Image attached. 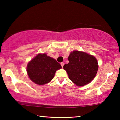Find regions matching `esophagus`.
<instances>
[{
    "label": "esophagus",
    "instance_id": "1",
    "mask_svg": "<svg viewBox=\"0 0 120 120\" xmlns=\"http://www.w3.org/2000/svg\"><path fill=\"white\" fill-rule=\"evenodd\" d=\"M60 65H61L62 67L63 68V65H64V63H63V62H62V63H60Z\"/></svg>",
    "mask_w": 120,
    "mask_h": 120
}]
</instances>
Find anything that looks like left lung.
<instances>
[{
	"label": "left lung",
	"mask_w": 120,
	"mask_h": 120,
	"mask_svg": "<svg viewBox=\"0 0 120 120\" xmlns=\"http://www.w3.org/2000/svg\"><path fill=\"white\" fill-rule=\"evenodd\" d=\"M69 63L63 66L69 79L77 86L88 84L94 79L98 70V62L94 56L75 50L68 57Z\"/></svg>",
	"instance_id": "obj_1"
}]
</instances>
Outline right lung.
Segmentation results:
<instances>
[{
    "mask_svg": "<svg viewBox=\"0 0 120 120\" xmlns=\"http://www.w3.org/2000/svg\"><path fill=\"white\" fill-rule=\"evenodd\" d=\"M61 68L60 64L56 60L44 53L38 54L29 62L26 71L33 82L43 85L50 82L54 77L56 71Z\"/></svg>",
    "mask_w": 120,
    "mask_h": 120,
    "instance_id": "add662e5",
    "label": "right lung"
}]
</instances>
